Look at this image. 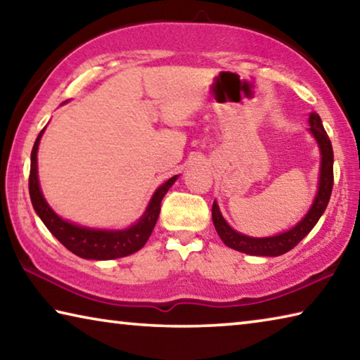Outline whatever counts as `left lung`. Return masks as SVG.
I'll use <instances>...</instances> for the list:
<instances>
[{
    "label": "left lung",
    "mask_w": 360,
    "mask_h": 360,
    "mask_svg": "<svg viewBox=\"0 0 360 360\" xmlns=\"http://www.w3.org/2000/svg\"><path fill=\"white\" fill-rule=\"evenodd\" d=\"M308 122L309 131H311L316 143H318L321 152L318 192H316L311 208L308 210L300 222H297L288 231H283V233H278L275 236H265V238H254V236L243 235L240 231L231 229L224 219L221 210H219V205L214 200V203H212V222H214L217 235L221 236L225 246L249 255L276 257V255H283L289 252L292 248H295L313 230L319 217L324 214L333 187V149L319 114H309Z\"/></svg>",
    "instance_id": "8db88e82"
}]
</instances>
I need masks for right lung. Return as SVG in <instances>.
Wrapping results in <instances>:
<instances>
[{
  "label": "right lung",
  "instance_id": "add662e5",
  "mask_svg": "<svg viewBox=\"0 0 360 360\" xmlns=\"http://www.w3.org/2000/svg\"><path fill=\"white\" fill-rule=\"evenodd\" d=\"M42 129L36 138L33 150H32V167H30V198H32L33 208L36 214L41 217L49 231L62 243V245L79 255L82 259L90 260H111L130 255L141 249L148 243L149 236L154 230L158 214H160V203L169 187L178 179V174L169 178L167 182L157 188L152 195L150 202L146 208L144 214L138 219V222L130 225L129 229L122 230H106V229H90L84 225H76L65 221L53 211L46 202L44 195L41 192L39 179H38V148L42 133Z\"/></svg>",
  "mask_w": 360,
  "mask_h": 360
}]
</instances>
